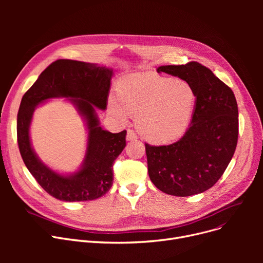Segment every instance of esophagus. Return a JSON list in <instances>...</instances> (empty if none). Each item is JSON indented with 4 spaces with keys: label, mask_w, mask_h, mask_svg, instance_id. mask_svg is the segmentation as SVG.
Returning a JSON list of instances; mask_svg holds the SVG:
<instances>
[{
    "label": "esophagus",
    "mask_w": 263,
    "mask_h": 263,
    "mask_svg": "<svg viewBox=\"0 0 263 263\" xmlns=\"http://www.w3.org/2000/svg\"><path fill=\"white\" fill-rule=\"evenodd\" d=\"M136 139H137V136L133 130L127 131V141H135Z\"/></svg>",
    "instance_id": "obj_1"
}]
</instances>
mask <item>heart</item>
Here are the masks:
<instances>
[{"label": "heart", "instance_id": "heart-1", "mask_svg": "<svg viewBox=\"0 0 263 263\" xmlns=\"http://www.w3.org/2000/svg\"><path fill=\"white\" fill-rule=\"evenodd\" d=\"M118 98L110 96L109 113L126 122L133 115L144 139L153 144H167L187 129L197 102L190 82L153 73L124 77L117 87Z\"/></svg>", "mask_w": 263, "mask_h": 263}]
</instances>
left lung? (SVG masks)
<instances>
[{
    "label": "left lung",
    "instance_id": "8db88e82",
    "mask_svg": "<svg viewBox=\"0 0 263 263\" xmlns=\"http://www.w3.org/2000/svg\"><path fill=\"white\" fill-rule=\"evenodd\" d=\"M157 71L190 82L197 92L192 122L178 142L146 146L151 182L168 195L185 197L209 190L222 177L236 150L238 104L233 91L197 62L160 66Z\"/></svg>",
    "mask_w": 263,
    "mask_h": 263
}]
</instances>
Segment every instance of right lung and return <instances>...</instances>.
I'll return each mask as SVG.
<instances>
[{
	"label": "right lung",
	"instance_id": "1",
	"mask_svg": "<svg viewBox=\"0 0 263 263\" xmlns=\"http://www.w3.org/2000/svg\"><path fill=\"white\" fill-rule=\"evenodd\" d=\"M113 69L98 64L59 60L40 73L22 97L17 118L20 154L27 170L47 193L63 201H87L103 196L113 184V163L126 147V134L100 127L96 109L107 105ZM65 98L77 109L88 131L86 156L79 170L61 174L41 161L31 146L29 128L34 109L46 101Z\"/></svg>",
	"mask_w": 263,
	"mask_h": 263
}]
</instances>
